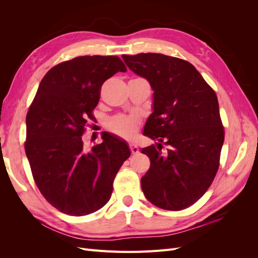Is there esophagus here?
Instances as JSON below:
<instances>
[{"label":"esophagus","instance_id":"34e87169","mask_svg":"<svg viewBox=\"0 0 258 258\" xmlns=\"http://www.w3.org/2000/svg\"><path fill=\"white\" fill-rule=\"evenodd\" d=\"M129 146H130V151H131L132 154H138L139 153V147L136 144L131 143Z\"/></svg>","mask_w":258,"mask_h":258}]
</instances>
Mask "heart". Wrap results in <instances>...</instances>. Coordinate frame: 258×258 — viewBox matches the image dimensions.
<instances>
[{
  "mask_svg": "<svg viewBox=\"0 0 258 258\" xmlns=\"http://www.w3.org/2000/svg\"><path fill=\"white\" fill-rule=\"evenodd\" d=\"M138 119L132 116H116L108 122L110 128L114 134L123 139H134L138 131Z\"/></svg>",
  "mask_w": 258,
  "mask_h": 258,
  "instance_id": "b5f03b06",
  "label": "heart"
}]
</instances>
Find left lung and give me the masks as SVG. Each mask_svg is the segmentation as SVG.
Returning <instances> with one entry per match:
<instances>
[{
    "label": "left lung",
    "mask_w": 258,
    "mask_h": 258,
    "mask_svg": "<svg viewBox=\"0 0 258 258\" xmlns=\"http://www.w3.org/2000/svg\"><path fill=\"white\" fill-rule=\"evenodd\" d=\"M122 59L154 91L143 135L157 143L141 150L151 160L142 190L158 208H188L204 196L220 165L224 128L217 97L185 60L152 52L122 54ZM162 143L168 146L165 153Z\"/></svg>",
    "instance_id": "1"
}]
</instances>
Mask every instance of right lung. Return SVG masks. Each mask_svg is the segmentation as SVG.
<instances>
[{"label":"right lung","mask_w":258,"mask_h":258,"mask_svg":"<svg viewBox=\"0 0 258 258\" xmlns=\"http://www.w3.org/2000/svg\"><path fill=\"white\" fill-rule=\"evenodd\" d=\"M126 71L115 56L76 57L50 69L38 86L26 118L25 150L38 189L62 213L82 216L104 207L129 158L127 142L113 134L90 151L82 139L101 86Z\"/></svg>","instance_id":"right-lung-1"}]
</instances>
